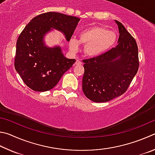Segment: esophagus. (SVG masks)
<instances>
[{
  "label": "esophagus",
  "mask_w": 155,
  "mask_h": 155,
  "mask_svg": "<svg viewBox=\"0 0 155 155\" xmlns=\"http://www.w3.org/2000/svg\"><path fill=\"white\" fill-rule=\"evenodd\" d=\"M82 64V62H81L80 60H79V59L76 60V61L75 62V64H76V65H80V64Z\"/></svg>",
  "instance_id": "34e87169"
}]
</instances>
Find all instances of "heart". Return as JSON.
<instances>
[{
	"instance_id": "obj_1",
	"label": "heart",
	"mask_w": 155,
	"mask_h": 155,
	"mask_svg": "<svg viewBox=\"0 0 155 155\" xmlns=\"http://www.w3.org/2000/svg\"><path fill=\"white\" fill-rule=\"evenodd\" d=\"M116 35L101 26H93L84 30L79 34V41L71 37L69 41L71 50L78 51L80 43L85 45V53L88 56H97L107 50L114 44Z\"/></svg>"
}]
</instances>
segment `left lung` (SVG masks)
Segmentation results:
<instances>
[{
    "mask_svg": "<svg viewBox=\"0 0 155 155\" xmlns=\"http://www.w3.org/2000/svg\"><path fill=\"white\" fill-rule=\"evenodd\" d=\"M118 44L98 56L83 60L82 90L96 103L107 102L127 91L139 69L136 41L120 21Z\"/></svg>",
    "mask_w": 155,
    "mask_h": 155,
    "instance_id": "left-lung-1",
    "label": "left lung"
}]
</instances>
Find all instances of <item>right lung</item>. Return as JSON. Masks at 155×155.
<instances>
[{"instance_id": "right-lung-1", "label": "right lung", "mask_w": 155, "mask_h": 155, "mask_svg": "<svg viewBox=\"0 0 155 155\" xmlns=\"http://www.w3.org/2000/svg\"><path fill=\"white\" fill-rule=\"evenodd\" d=\"M80 19L58 12H48L32 18L18 37L14 60L15 69L24 84L37 92L50 91L72 67L75 59L66 58L59 47L50 48L43 37L51 28L71 38Z\"/></svg>"}]
</instances>
